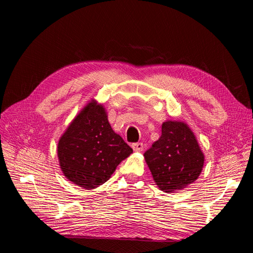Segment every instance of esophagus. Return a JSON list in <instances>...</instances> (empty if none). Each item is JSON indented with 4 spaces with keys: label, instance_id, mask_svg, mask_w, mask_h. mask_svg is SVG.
Instances as JSON below:
<instances>
[{
    "label": "esophagus",
    "instance_id": "esophagus-1",
    "mask_svg": "<svg viewBox=\"0 0 253 253\" xmlns=\"http://www.w3.org/2000/svg\"><path fill=\"white\" fill-rule=\"evenodd\" d=\"M132 148L135 152H141L143 150V143L142 142H135L132 144Z\"/></svg>",
    "mask_w": 253,
    "mask_h": 253
}]
</instances>
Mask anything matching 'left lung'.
I'll return each mask as SVG.
<instances>
[{"label": "left lung", "instance_id": "obj_1", "mask_svg": "<svg viewBox=\"0 0 253 253\" xmlns=\"http://www.w3.org/2000/svg\"><path fill=\"white\" fill-rule=\"evenodd\" d=\"M143 155L156 185L167 193L194 182L205 160L193 132L180 121L164 122L162 136Z\"/></svg>", "mask_w": 253, "mask_h": 253}]
</instances>
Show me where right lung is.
<instances>
[{"instance_id": "add662e5", "label": "right lung", "mask_w": 253, "mask_h": 253, "mask_svg": "<svg viewBox=\"0 0 253 253\" xmlns=\"http://www.w3.org/2000/svg\"><path fill=\"white\" fill-rule=\"evenodd\" d=\"M132 152L112 129L103 106L94 101L73 120L58 143L59 163L65 177L87 190L109 180Z\"/></svg>"}]
</instances>
